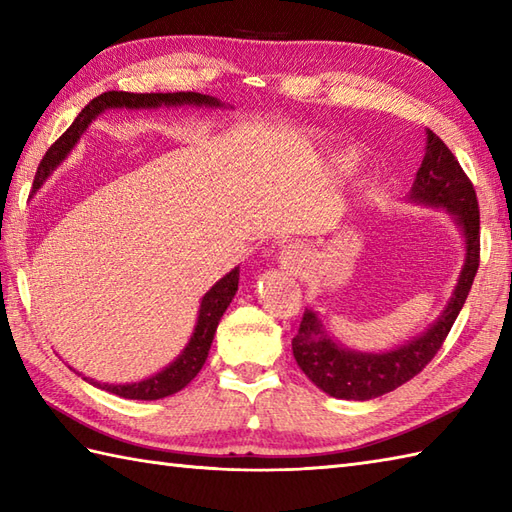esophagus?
Instances as JSON below:
<instances>
[{"label":"esophagus","instance_id":"esophagus-1","mask_svg":"<svg viewBox=\"0 0 512 512\" xmlns=\"http://www.w3.org/2000/svg\"><path fill=\"white\" fill-rule=\"evenodd\" d=\"M279 264L288 273H297V270L303 266V248L299 244H284L279 248Z\"/></svg>","mask_w":512,"mask_h":512}]
</instances>
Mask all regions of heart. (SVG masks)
<instances>
[{"instance_id":"1","label":"heart","mask_w":512,"mask_h":512,"mask_svg":"<svg viewBox=\"0 0 512 512\" xmlns=\"http://www.w3.org/2000/svg\"><path fill=\"white\" fill-rule=\"evenodd\" d=\"M350 165H352V162H347L345 158H341V167H343V169H347Z\"/></svg>"}]
</instances>
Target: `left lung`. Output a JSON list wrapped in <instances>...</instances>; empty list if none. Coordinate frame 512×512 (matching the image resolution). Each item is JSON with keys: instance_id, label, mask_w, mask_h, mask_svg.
<instances>
[{"instance_id": "1", "label": "left lung", "mask_w": 512, "mask_h": 512, "mask_svg": "<svg viewBox=\"0 0 512 512\" xmlns=\"http://www.w3.org/2000/svg\"><path fill=\"white\" fill-rule=\"evenodd\" d=\"M407 200L447 211L462 231L466 253L458 286L436 323L389 352H356L343 347L323 328L319 314L306 308L299 332L292 339V354L301 372L328 396L372 400L405 385L438 354L469 297L477 266H480V209H477L473 184L466 178L460 162L429 129L427 154L422 158Z\"/></svg>"}]
</instances>
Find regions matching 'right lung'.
Wrapping results in <instances>:
<instances>
[{"mask_svg":"<svg viewBox=\"0 0 512 512\" xmlns=\"http://www.w3.org/2000/svg\"><path fill=\"white\" fill-rule=\"evenodd\" d=\"M180 107V105H193V107H224L215 96H206L198 92H167V94H132V92H105L96 96L90 105H85L81 114L74 118L68 132H65L57 143H54L46 156H43L41 165L37 169L35 184L32 189H39L43 182L48 180L50 173L57 169L65 156L70 154L72 147L79 143L85 129L90 127L96 116L103 114L105 110H151V107ZM239 284V268H233L231 273L224 275L220 281H215V286L206 292L200 301L198 310V321H195V328L189 343L184 345V350L176 356V361H171L165 369H160L158 374L149 376L145 380H138V383H125V385H110V383H99V380L83 376L90 385L110 391L121 398L129 400H158L176 394V391L187 387L191 380L198 376L202 369L206 356H209L213 336L217 330V323H220L222 314L226 308L231 306V301L237 292Z\"/></svg>","mask_w":512,"mask_h":512,"instance_id":"add662e5","label":"right lung"}]
</instances>
